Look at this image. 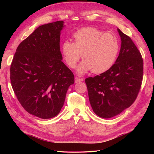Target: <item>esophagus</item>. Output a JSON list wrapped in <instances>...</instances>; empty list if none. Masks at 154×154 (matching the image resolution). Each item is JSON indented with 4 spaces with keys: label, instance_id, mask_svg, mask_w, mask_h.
<instances>
[{
    "label": "esophagus",
    "instance_id": "1",
    "mask_svg": "<svg viewBox=\"0 0 154 154\" xmlns=\"http://www.w3.org/2000/svg\"><path fill=\"white\" fill-rule=\"evenodd\" d=\"M83 78H79L77 77L75 78V83H77V82H83Z\"/></svg>",
    "mask_w": 154,
    "mask_h": 154
}]
</instances>
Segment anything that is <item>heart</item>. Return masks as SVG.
I'll list each match as a JSON object with an SVG mask.
<instances>
[{
	"label": "heart",
	"mask_w": 154,
	"mask_h": 154,
	"mask_svg": "<svg viewBox=\"0 0 154 154\" xmlns=\"http://www.w3.org/2000/svg\"><path fill=\"white\" fill-rule=\"evenodd\" d=\"M73 43L65 41L62 45V56L66 64L74 69L82 57L83 62L77 68V73L83 75L92 70L102 73L113 66L118 57L119 42L111 32H104L96 28H84L75 32Z\"/></svg>",
	"instance_id": "1"
}]
</instances>
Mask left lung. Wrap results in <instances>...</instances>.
Instances as JSON below:
<instances>
[{
	"label": "left lung",
	"mask_w": 154,
	"mask_h": 154,
	"mask_svg": "<svg viewBox=\"0 0 154 154\" xmlns=\"http://www.w3.org/2000/svg\"><path fill=\"white\" fill-rule=\"evenodd\" d=\"M118 30L122 45L116 63L100 75L85 79L94 112L105 119L113 118L133 104L143 81L141 54L131 38Z\"/></svg>",
	"instance_id": "1"
}]
</instances>
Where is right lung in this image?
Here are the masks:
<instances>
[{"label": "right lung", "mask_w": 154, "mask_h": 154, "mask_svg": "<svg viewBox=\"0 0 154 154\" xmlns=\"http://www.w3.org/2000/svg\"><path fill=\"white\" fill-rule=\"evenodd\" d=\"M63 21L40 26L21 42L10 67L11 86L21 105L41 119L56 116L74 75L62 61Z\"/></svg>", "instance_id": "add662e5"}]
</instances>
